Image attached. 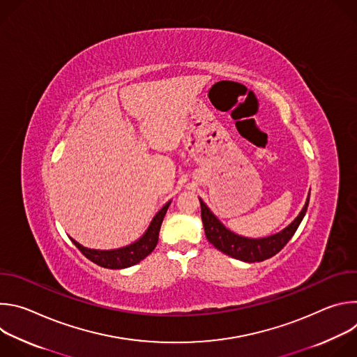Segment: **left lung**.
<instances>
[{
  "mask_svg": "<svg viewBox=\"0 0 357 357\" xmlns=\"http://www.w3.org/2000/svg\"><path fill=\"white\" fill-rule=\"evenodd\" d=\"M199 202L202 208L200 216L203 227H205V234L209 243H212L218 250L236 260L245 263H257L275 256V254L281 251V248L289 241V238L294 236L298 226L301 225L305 213H307L310 195L299 215L285 229L275 234L261 238H250L233 233L215 216V213L206 206V203L200 197Z\"/></svg>",
  "mask_w": 357,
  "mask_h": 357,
  "instance_id": "8db88e82",
  "label": "left lung"
}]
</instances>
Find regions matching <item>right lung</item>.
Returning a JSON list of instances; mask_svg holds the SVG:
<instances>
[{"instance_id":"obj_1","label":"right lung","mask_w":357,"mask_h":357,"mask_svg":"<svg viewBox=\"0 0 357 357\" xmlns=\"http://www.w3.org/2000/svg\"><path fill=\"white\" fill-rule=\"evenodd\" d=\"M169 205H171V200L167 202L165 205L160 209V212L154 216V219L151 220L145 233L138 240H135L134 243H131L126 247H120V248H114V250H96V248H87V247L79 244L73 238H70V240L90 261H93L94 264H97L100 267L110 268V270H121V268L135 266L141 260H144L148 254H151L152 250L157 247L160 229H161L162 220L165 218V213H167Z\"/></svg>"}]
</instances>
